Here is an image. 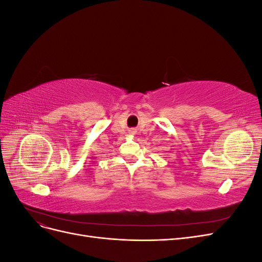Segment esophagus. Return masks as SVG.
I'll list each match as a JSON object with an SVG mask.
<instances>
[{
	"mask_svg": "<svg viewBox=\"0 0 262 262\" xmlns=\"http://www.w3.org/2000/svg\"><path fill=\"white\" fill-rule=\"evenodd\" d=\"M130 133H131V134H136V131H134V130H131V131H130Z\"/></svg>",
	"mask_w": 262,
	"mask_h": 262,
	"instance_id": "esophagus-1",
	"label": "esophagus"
}]
</instances>
